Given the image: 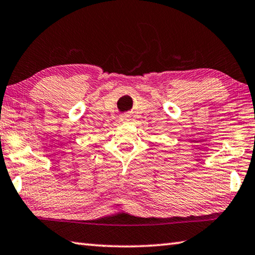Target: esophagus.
<instances>
[{
	"label": "esophagus",
	"instance_id": "obj_1",
	"mask_svg": "<svg viewBox=\"0 0 255 255\" xmlns=\"http://www.w3.org/2000/svg\"><path fill=\"white\" fill-rule=\"evenodd\" d=\"M120 120H121V122H123V123H127V122H128V121H130L127 118V116H121Z\"/></svg>",
	"mask_w": 255,
	"mask_h": 255
}]
</instances>
